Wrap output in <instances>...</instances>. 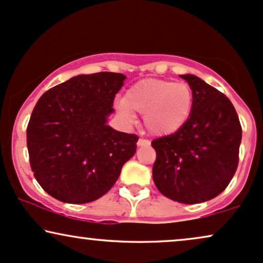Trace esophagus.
Returning <instances> with one entry per match:
<instances>
[{
	"instance_id": "esophagus-1",
	"label": "esophagus",
	"mask_w": 263,
	"mask_h": 263,
	"mask_svg": "<svg viewBox=\"0 0 263 263\" xmlns=\"http://www.w3.org/2000/svg\"><path fill=\"white\" fill-rule=\"evenodd\" d=\"M151 142L148 140H144V138H140V140L137 141V145L138 147H145V145H149Z\"/></svg>"
}]
</instances>
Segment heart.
Listing matches in <instances>:
<instances>
[{
  "instance_id": "obj_1",
  "label": "heart",
  "mask_w": 263,
  "mask_h": 263,
  "mask_svg": "<svg viewBox=\"0 0 263 263\" xmlns=\"http://www.w3.org/2000/svg\"><path fill=\"white\" fill-rule=\"evenodd\" d=\"M194 107V93L187 83L164 80H142L129 87L118 109L127 120L135 114L144 115V125L152 135L167 136L187 122Z\"/></svg>"
}]
</instances>
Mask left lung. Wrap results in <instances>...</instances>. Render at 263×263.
<instances>
[{
    "instance_id": "1",
    "label": "left lung",
    "mask_w": 263,
    "mask_h": 263,
    "mask_svg": "<svg viewBox=\"0 0 263 263\" xmlns=\"http://www.w3.org/2000/svg\"><path fill=\"white\" fill-rule=\"evenodd\" d=\"M194 93L187 122L152 142L153 180L165 197L180 203L210 201L229 185L239 163L241 125L232 101L194 74H181Z\"/></svg>"
}]
</instances>
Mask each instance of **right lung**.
Masks as SVG:
<instances>
[{
  "label": "right lung",
  "instance_id": "obj_1",
  "mask_svg": "<svg viewBox=\"0 0 263 263\" xmlns=\"http://www.w3.org/2000/svg\"><path fill=\"white\" fill-rule=\"evenodd\" d=\"M126 76L80 74L37 100L27 127L31 172L50 196L88 203L104 196L134 157L138 137L107 125Z\"/></svg>",
  "mask_w": 263,
  "mask_h": 263
}]
</instances>
